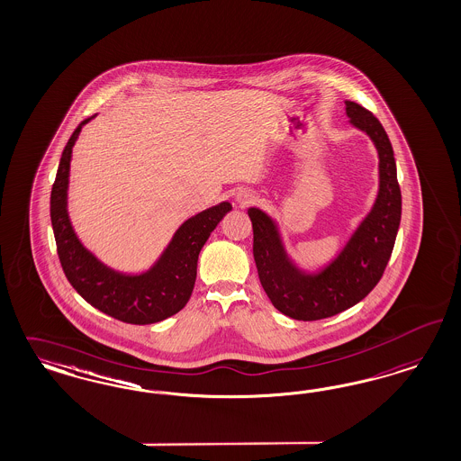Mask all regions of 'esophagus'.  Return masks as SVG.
<instances>
[{
  "label": "esophagus",
  "mask_w": 461,
  "mask_h": 461,
  "mask_svg": "<svg viewBox=\"0 0 461 461\" xmlns=\"http://www.w3.org/2000/svg\"><path fill=\"white\" fill-rule=\"evenodd\" d=\"M254 201V192L245 191V189L237 192V203H239L240 206H249V204H252Z\"/></svg>",
  "instance_id": "obj_1"
}]
</instances>
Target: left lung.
Instances as JSON below:
<instances>
[{
	"instance_id": "1",
	"label": "left lung",
	"mask_w": 461,
	"mask_h": 461,
	"mask_svg": "<svg viewBox=\"0 0 461 461\" xmlns=\"http://www.w3.org/2000/svg\"><path fill=\"white\" fill-rule=\"evenodd\" d=\"M346 113L350 126L366 132L378 151L380 185L373 207L329 264L315 272L300 269L287 255L277 222L258 207L249 209L260 285L270 303L294 320L334 317L361 302L378 285L397 239L402 194L388 134L380 121L356 102L346 100Z\"/></svg>"
}]
</instances>
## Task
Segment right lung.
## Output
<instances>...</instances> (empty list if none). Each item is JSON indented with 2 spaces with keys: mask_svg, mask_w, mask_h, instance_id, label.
Segmentation results:
<instances>
[{
  "mask_svg": "<svg viewBox=\"0 0 461 461\" xmlns=\"http://www.w3.org/2000/svg\"><path fill=\"white\" fill-rule=\"evenodd\" d=\"M94 117L80 122L64 146L50 192V221L58 255L71 286L96 310L126 323H157L178 313L189 302L195 285L199 252L222 216L231 211V204L224 201L182 222L158 260L146 272L124 274L105 266L81 243L68 214L73 146L81 127Z\"/></svg>",
  "mask_w": 461,
  "mask_h": 461,
  "instance_id": "1",
  "label": "right lung"
}]
</instances>
